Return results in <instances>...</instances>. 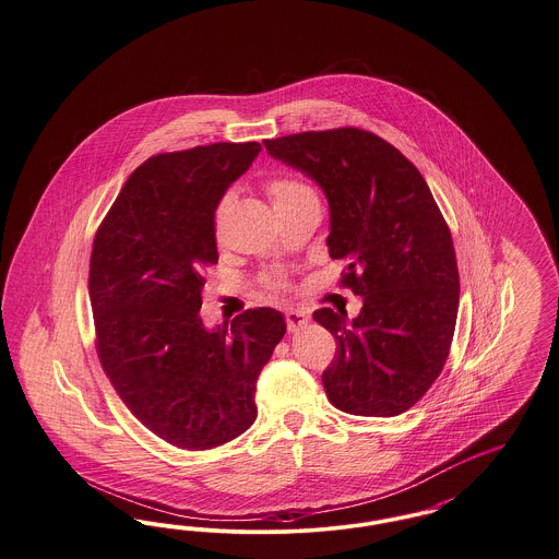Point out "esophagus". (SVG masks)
I'll return each instance as SVG.
<instances>
[{
	"label": "esophagus",
	"mask_w": 559,
	"mask_h": 559,
	"mask_svg": "<svg viewBox=\"0 0 559 559\" xmlns=\"http://www.w3.org/2000/svg\"><path fill=\"white\" fill-rule=\"evenodd\" d=\"M285 319H287V329L295 333V331H299V329H304L306 324H308V314L306 312H301V310H289L287 314H285Z\"/></svg>",
	"instance_id": "obj_1"
}]
</instances>
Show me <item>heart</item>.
Segmentation results:
<instances>
[{
    "mask_svg": "<svg viewBox=\"0 0 559 559\" xmlns=\"http://www.w3.org/2000/svg\"><path fill=\"white\" fill-rule=\"evenodd\" d=\"M267 192L272 197L274 207H283V205L295 203V201H299L304 197H312L314 194L306 185L292 180V178H276V180H272L267 185Z\"/></svg>",
    "mask_w": 559,
    "mask_h": 559,
    "instance_id": "obj_1",
    "label": "heart"
}]
</instances>
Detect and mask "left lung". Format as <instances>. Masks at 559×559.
<instances>
[{
  "instance_id": "8db88e82",
  "label": "left lung",
  "mask_w": 559,
  "mask_h": 559,
  "mask_svg": "<svg viewBox=\"0 0 559 559\" xmlns=\"http://www.w3.org/2000/svg\"><path fill=\"white\" fill-rule=\"evenodd\" d=\"M267 155L314 180L329 201L326 247L346 262L356 319L320 308L337 342L322 385L349 415L394 417L426 394L451 349L459 270L451 230L419 169L356 128L264 140Z\"/></svg>"
}]
</instances>
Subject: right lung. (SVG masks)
<instances>
[{"label": "right lung", "mask_w": 559, "mask_h": 559, "mask_svg": "<svg viewBox=\"0 0 559 559\" xmlns=\"http://www.w3.org/2000/svg\"><path fill=\"white\" fill-rule=\"evenodd\" d=\"M260 151L215 142L144 160L94 239L100 365L133 417L178 449L207 451L253 426L258 377L287 331L272 308L213 329L199 317L217 264L215 210Z\"/></svg>", "instance_id": "add662e5"}]
</instances>
